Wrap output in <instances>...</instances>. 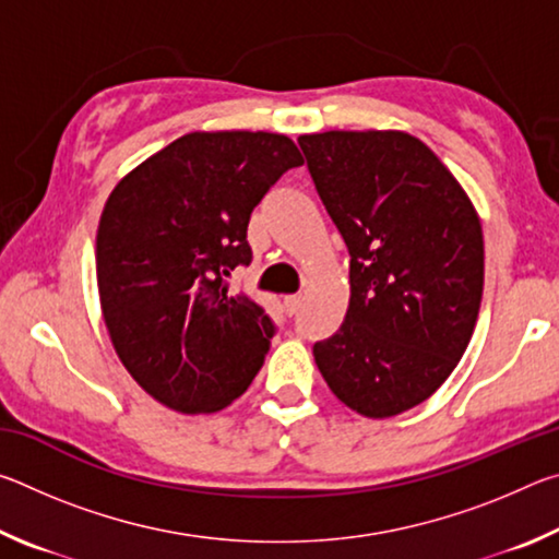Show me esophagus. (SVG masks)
<instances>
[{
  "label": "esophagus",
  "mask_w": 559,
  "mask_h": 559,
  "mask_svg": "<svg viewBox=\"0 0 559 559\" xmlns=\"http://www.w3.org/2000/svg\"><path fill=\"white\" fill-rule=\"evenodd\" d=\"M300 302H302V296H286L283 298V308H286L288 316H296L300 310Z\"/></svg>",
  "instance_id": "34e87169"
}]
</instances>
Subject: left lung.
I'll use <instances>...</instances> for the list:
<instances>
[{
	"instance_id": "8db88e82",
	"label": "left lung",
	"mask_w": 559,
	"mask_h": 559,
	"mask_svg": "<svg viewBox=\"0 0 559 559\" xmlns=\"http://www.w3.org/2000/svg\"><path fill=\"white\" fill-rule=\"evenodd\" d=\"M349 253V306L313 347L340 402L370 419L421 404L468 347L484 296V231L441 159L406 132L300 135Z\"/></svg>"
}]
</instances>
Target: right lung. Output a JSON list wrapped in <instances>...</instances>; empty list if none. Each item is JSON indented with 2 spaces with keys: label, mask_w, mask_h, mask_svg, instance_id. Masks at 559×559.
Listing matches in <instances>:
<instances>
[{
  "label": "right lung",
  "mask_w": 559,
  "mask_h": 559,
  "mask_svg": "<svg viewBox=\"0 0 559 559\" xmlns=\"http://www.w3.org/2000/svg\"><path fill=\"white\" fill-rule=\"evenodd\" d=\"M302 157L273 132H189L122 177L100 214V308L118 357L147 394L212 414L259 374L276 323L231 296L249 266L253 206Z\"/></svg>",
  "instance_id": "1"
}]
</instances>
